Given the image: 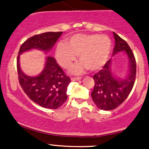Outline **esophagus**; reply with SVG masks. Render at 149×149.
Listing matches in <instances>:
<instances>
[{"mask_svg": "<svg viewBox=\"0 0 149 149\" xmlns=\"http://www.w3.org/2000/svg\"><path fill=\"white\" fill-rule=\"evenodd\" d=\"M82 78L81 77H77V78H75V77H72L71 79H70V80L72 81H79L81 80Z\"/></svg>", "mask_w": 149, "mask_h": 149, "instance_id": "34e87169", "label": "esophagus"}]
</instances>
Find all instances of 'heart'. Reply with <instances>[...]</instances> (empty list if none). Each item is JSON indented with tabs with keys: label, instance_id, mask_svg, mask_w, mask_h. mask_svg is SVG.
Wrapping results in <instances>:
<instances>
[{
	"label": "heart",
	"instance_id": "b5f03b06",
	"mask_svg": "<svg viewBox=\"0 0 149 149\" xmlns=\"http://www.w3.org/2000/svg\"><path fill=\"white\" fill-rule=\"evenodd\" d=\"M112 42L109 37L98 34H77L69 38L68 44L57 45L55 57L61 66L68 68L76 61L77 55L81 62L73 65L70 72L79 74L87 68L91 71L102 68L107 61Z\"/></svg>",
	"mask_w": 149,
	"mask_h": 149
}]
</instances>
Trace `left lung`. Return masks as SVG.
I'll list each match as a JSON object with an SVG mask.
<instances>
[{
	"instance_id": "left-lung-1",
	"label": "left lung",
	"mask_w": 149,
	"mask_h": 149,
	"mask_svg": "<svg viewBox=\"0 0 149 149\" xmlns=\"http://www.w3.org/2000/svg\"><path fill=\"white\" fill-rule=\"evenodd\" d=\"M115 40L112 56L123 51L129 61L127 73L125 78L120 79L113 75L109 60L101 70L94 75V90L91 97L96 106L103 110H112L121 104L130 94L136 76V63L134 55L127 43L116 33L113 32Z\"/></svg>"
}]
</instances>
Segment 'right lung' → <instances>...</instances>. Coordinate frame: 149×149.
<instances>
[{
	"label": "right lung",
	"instance_id": "right-lung-1",
	"mask_svg": "<svg viewBox=\"0 0 149 149\" xmlns=\"http://www.w3.org/2000/svg\"><path fill=\"white\" fill-rule=\"evenodd\" d=\"M62 34L63 31L45 32L30 37L22 45L17 58L18 76L22 89L30 100L47 109H58L65 103L70 78L51 56H47L44 68L38 76H29L21 69L19 58L23 52L34 49L47 53Z\"/></svg>",
	"mask_w": 149,
	"mask_h": 149
}]
</instances>
